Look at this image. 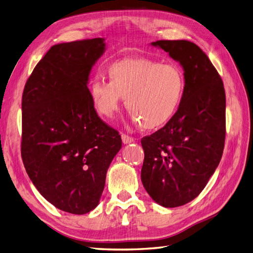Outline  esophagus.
Returning <instances> with one entry per match:
<instances>
[{
    "instance_id": "1",
    "label": "esophagus",
    "mask_w": 253,
    "mask_h": 253,
    "mask_svg": "<svg viewBox=\"0 0 253 253\" xmlns=\"http://www.w3.org/2000/svg\"><path fill=\"white\" fill-rule=\"evenodd\" d=\"M122 141L124 144H129V143H132V142H134V139L132 137H129V135H127L125 133H122Z\"/></svg>"
}]
</instances>
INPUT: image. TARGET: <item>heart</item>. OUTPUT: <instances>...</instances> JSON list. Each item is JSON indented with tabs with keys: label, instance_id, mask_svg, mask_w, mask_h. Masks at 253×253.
Returning <instances> with one entry per match:
<instances>
[{
	"label": "heart",
	"instance_id": "heart-1",
	"mask_svg": "<svg viewBox=\"0 0 253 253\" xmlns=\"http://www.w3.org/2000/svg\"><path fill=\"white\" fill-rule=\"evenodd\" d=\"M108 77L109 81L95 78L89 84V97L102 118H112L125 97L132 120L154 130L169 124L183 103L186 80L176 64L124 59L109 65Z\"/></svg>",
	"mask_w": 253,
	"mask_h": 253
}]
</instances>
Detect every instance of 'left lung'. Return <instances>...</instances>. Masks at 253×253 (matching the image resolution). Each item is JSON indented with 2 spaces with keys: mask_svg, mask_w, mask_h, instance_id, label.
Here are the masks:
<instances>
[{
  "mask_svg": "<svg viewBox=\"0 0 253 253\" xmlns=\"http://www.w3.org/2000/svg\"><path fill=\"white\" fill-rule=\"evenodd\" d=\"M151 44L180 64L186 90L175 118L141 140V180L155 202L177 207L199 196L222 157L225 93L218 71L196 43L157 41Z\"/></svg>",
  "mask_w": 253,
  "mask_h": 253,
  "instance_id": "left-lung-1",
  "label": "left lung"
}]
</instances>
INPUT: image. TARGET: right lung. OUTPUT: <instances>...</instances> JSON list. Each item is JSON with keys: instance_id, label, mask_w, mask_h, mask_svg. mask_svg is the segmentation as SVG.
<instances>
[{"instance_id": "obj_1", "label": "right lung", "mask_w": 253, "mask_h": 253, "mask_svg": "<svg viewBox=\"0 0 253 253\" xmlns=\"http://www.w3.org/2000/svg\"><path fill=\"white\" fill-rule=\"evenodd\" d=\"M103 38L57 43L36 65L22 95L21 156L48 202L83 215L98 205L109 166L122 147L97 114L87 88Z\"/></svg>"}]
</instances>
